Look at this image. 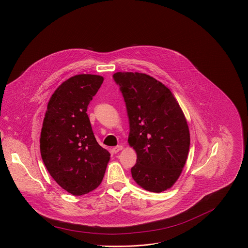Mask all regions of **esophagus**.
<instances>
[{
  "instance_id": "esophagus-1",
  "label": "esophagus",
  "mask_w": 248,
  "mask_h": 248,
  "mask_svg": "<svg viewBox=\"0 0 248 248\" xmlns=\"http://www.w3.org/2000/svg\"><path fill=\"white\" fill-rule=\"evenodd\" d=\"M123 149V147L122 146H117V147H114L113 149H112V151L114 152V153H118L120 150H122Z\"/></svg>"
}]
</instances>
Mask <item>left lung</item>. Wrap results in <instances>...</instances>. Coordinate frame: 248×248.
Returning <instances> with one entry per match:
<instances>
[{"label":"left lung","instance_id":"obj_1","mask_svg":"<svg viewBox=\"0 0 248 248\" xmlns=\"http://www.w3.org/2000/svg\"><path fill=\"white\" fill-rule=\"evenodd\" d=\"M129 119L128 143L137 153L133 179L145 190L161 193L181 174L190 149L185 116L164 84L146 74L113 75Z\"/></svg>","mask_w":248,"mask_h":248}]
</instances>
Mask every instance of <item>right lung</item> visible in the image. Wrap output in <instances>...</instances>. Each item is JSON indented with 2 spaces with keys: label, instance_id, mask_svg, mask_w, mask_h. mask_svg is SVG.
<instances>
[{
  "label": "right lung",
  "instance_id": "right-lung-1",
  "mask_svg": "<svg viewBox=\"0 0 248 248\" xmlns=\"http://www.w3.org/2000/svg\"><path fill=\"white\" fill-rule=\"evenodd\" d=\"M103 78L78 75L64 81L48 103L40 137L42 160L56 183L74 196L95 190L110 153L98 144L87 107Z\"/></svg>",
  "mask_w": 248,
  "mask_h": 248
}]
</instances>
